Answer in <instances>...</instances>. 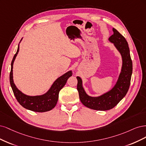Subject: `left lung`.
Returning a JSON list of instances; mask_svg holds the SVG:
<instances>
[{
    "mask_svg": "<svg viewBox=\"0 0 146 146\" xmlns=\"http://www.w3.org/2000/svg\"><path fill=\"white\" fill-rule=\"evenodd\" d=\"M113 35L109 40L113 43L115 47L119 51L123 59V66L118 79L114 87L109 92L98 97H91L86 93L82 87L81 78L77 76V90L79 99L83 105L89 109L105 111L115 107L127 93L130 84L132 74V61H131L129 45L125 37L115 29H113Z\"/></svg>",
    "mask_w": 146,
    "mask_h": 146,
    "instance_id": "left-lung-1",
    "label": "left lung"
}]
</instances>
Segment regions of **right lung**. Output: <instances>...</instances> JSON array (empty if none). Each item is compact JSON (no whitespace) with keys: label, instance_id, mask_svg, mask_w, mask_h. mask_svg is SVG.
Segmentation results:
<instances>
[{"label":"right lung","instance_id":"right-lung-1","mask_svg":"<svg viewBox=\"0 0 146 146\" xmlns=\"http://www.w3.org/2000/svg\"><path fill=\"white\" fill-rule=\"evenodd\" d=\"M19 46H18L17 52L14 56L12 60L11 64V72L10 73V85L17 101L23 107L31 111L45 112L51 110L57 104L59 91L65 85L68 79L72 76V72L69 71L63 74L62 76L58 78L51 86L49 90L44 95L35 96L26 95L22 93L19 90H18L13 81V63L19 52Z\"/></svg>","mask_w":146,"mask_h":146}]
</instances>
